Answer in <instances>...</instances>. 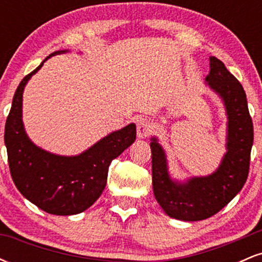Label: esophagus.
<instances>
[{
	"instance_id": "1",
	"label": "esophagus",
	"mask_w": 262,
	"mask_h": 262,
	"mask_svg": "<svg viewBox=\"0 0 262 262\" xmlns=\"http://www.w3.org/2000/svg\"><path fill=\"white\" fill-rule=\"evenodd\" d=\"M152 133V125L149 119L139 118L137 121V134L140 139L143 138H148Z\"/></svg>"
}]
</instances>
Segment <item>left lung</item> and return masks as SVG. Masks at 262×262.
I'll return each mask as SVG.
<instances>
[{
  "label": "left lung",
  "mask_w": 262,
  "mask_h": 262,
  "mask_svg": "<svg viewBox=\"0 0 262 262\" xmlns=\"http://www.w3.org/2000/svg\"><path fill=\"white\" fill-rule=\"evenodd\" d=\"M207 83L223 98L228 114L227 154L221 166L207 177H193L187 182L172 181L167 172L166 156L155 138L151 148L152 188L156 201L171 218L203 221L236 196L249 175L254 127L242 83L215 56H210Z\"/></svg>",
  "instance_id": "8db88e82"
}]
</instances>
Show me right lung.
Instances as JSON below:
<instances>
[{
	"label": "right lung",
	"mask_w": 262,
	"mask_h": 262,
	"mask_svg": "<svg viewBox=\"0 0 262 262\" xmlns=\"http://www.w3.org/2000/svg\"><path fill=\"white\" fill-rule=\"evenodd\" d=\"M60 53L65 50L52 55ZM44 61L20 81L13 96L5 125L8 165L14 185L27 200L49 214L73 215L98 200L106 187L111 161L134 143L137 128L132 123L113 132L77 156L54 155L35 146L23 128L22 97L27 81Z\"/></svg>",
	"instance_id": "right-lung-1"
}]
</instances>
